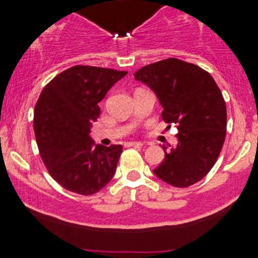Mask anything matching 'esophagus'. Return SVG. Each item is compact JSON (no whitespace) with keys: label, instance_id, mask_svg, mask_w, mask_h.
<instances>
[{"label":"esophagus","instance_id":"obj_1","mask_svg":"<svg viewBox=\"0 0 258 258\" xmlns=\"http://www.w3.org/2000/svg\"><path fill=\"white\" fill-rule=\"evenodd\" d=\"M128 146H131V147H142L144 144H141V142H130Z\"/></svg>","mask_w":258,"mask_h":258}]
</instances>
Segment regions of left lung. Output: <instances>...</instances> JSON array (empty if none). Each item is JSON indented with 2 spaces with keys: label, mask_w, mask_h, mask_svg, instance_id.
<instances>
[{
  "label": "left lung",
  "mask_w": 258,
  "mask_h": 258,
  "mask_svg": "<svg viewBox=\"0 0 258 258\" xmlns=\"http://www.w3.org/2000/svg\"><path fill=\"white\" fill-rule=\"evenodd\" d=\"M163 107L162 118L178 130L177 145L165 151L155 175L173 187H188L202 179L217 161L227 127V111L217 83L197 64L167 58L135 72Z\"/></svg>",
  "instance_id": "left-lung-1"
}]
</instances>
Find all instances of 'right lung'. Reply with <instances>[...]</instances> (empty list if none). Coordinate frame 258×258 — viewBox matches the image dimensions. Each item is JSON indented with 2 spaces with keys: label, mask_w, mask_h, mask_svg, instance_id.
<instances>
[{
  "label": "right lung",
  "mask_w": 258,
  "mask_h": 258,
  "mask_svg": "<svg viewBox=\"0 0 258 258\" xmlns=\"http://www.w3.org/2000/svg\"><path fill=\"white\" fill-rule=\"evenodd\" d=\"M126 71L74 66L49 81L35 106L33 130L40 156L52 178L75 194L93 195L111 181L122 153L91 140L98 102Z\"/></svg>",
  "instance_id": "1"
}]
</instances>
